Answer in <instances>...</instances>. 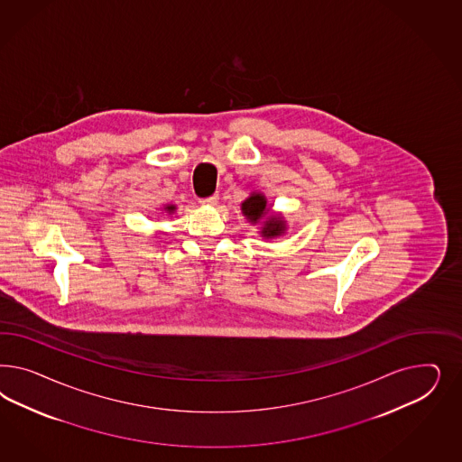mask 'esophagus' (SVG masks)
<instances>
[{
    "instance_id": "esophagus-1",
    "label": "esophagus",
    "mask_w": 462,
    "mask_h": 462,
    "mask_svg": "<svg viewBox=\"0 0 462 462\" xmlns=\"http://www.w3.org/2000/svg\"><path fill=\"white\" fill-rule=\"evenodd\" d=\"M199 203H201V205H208V207H213V205H217V203H218V195L203 198V199H199Z\"/></svg>"
}]
</instances>
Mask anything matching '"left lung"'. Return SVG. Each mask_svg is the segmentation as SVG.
<instances>
[{"mask_svg": "<svg viewBox=\"0 0 462 462\" xmlns=\"http://www.w3.org/2000/svg\"><path fill=\"white\" fill-rule=\"evenodd\" d=\"M242 213L244 217L251 222V224H257L261 220L263 222V230H261V236L266 238L280 237L284 232H286V222L282 220V217L280 215H269L267 216V199L266 196L263 193H252L244 203H242Z\"/></svg>", "mask_w": 462, "mask_h": 462, "instance_id": "8db88e82", "label": "left lung"}]
</instances>
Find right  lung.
Segmentation results:
<instances>
[{"label":"right lung","mask_w":462,"mask_h":462,"mask_svg":"<svg viewBox=\"0 0 462 462\" xmlns=\"http://www.w3.org/2000/svg\"><path fill=\"white\" fill-rule=\"evenodd\" d=\"M164 210L168 211V213H172V211L176 210V207L174 205H166Z\"/></svg>","instance_id":"add662e5"}]
</instances>
